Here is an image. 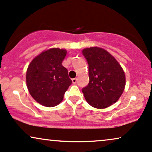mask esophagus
I'll return each mask as SVG.
<instances>
[{
  "mask_svg": "<svg viewBox=\"0 0 152 152\" xmlns=\"http://www.w3.org/2000/svg\"><path fill=\"white\" fill-rule=\"evenodd\" d=\"M72 82H73V83H76V82H77V78H73L72 79Z\"/></svg>",
  "mask_w": 152,
  "mask_h": 152,
  "instance_id": "esophagus-1",
  "label": "esophagus"
}]
</instances>
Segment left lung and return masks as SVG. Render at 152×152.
Segmentation results:
<instances>
[{
	"mask_svg": "<svg viewBox=\"0 0 152 152\" xmlns=\"http://www.w3.org/2000/svg\"><path fill=\"white\" fill-rule=\"evenodd\" d=\"M88 64L89 82L82 88L86 102L96 109H105L120 98L126 85L124 71L105 49L91 47L82 50Z\"/></svg>",
	"mask_w": 152,
	"mask_h": 152,
	"instance_id": "8db88e82",
	"label": "left lung"
}]
</instances>
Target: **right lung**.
Wrapping results in <instances>:
<instances>
[{"label": "right lung", "instance_id": "right-lung-1", "mask_svg": "<svg viewBox=\"0 0 152 152\" xmlns=\"http://www.w3.org/2000/svg\"><path fill=\"white\" fill-rule=\"evenodd\" d=\"M66 50L53 48L33 59L26 71V84L31 96L47 107L58 105L72 83L62 65Z\"/></svg>", "mask_w": 152, "mask_h": 152}]
</instances>
